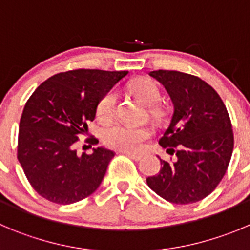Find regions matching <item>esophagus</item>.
Masks as SVG:
<instances>
[{"mask_svg": "<svg viewBox=\"0 0 250 250\" xmlns=\"http://www.w3.org/2000/svg\"><path fill=\"white\" fill-rule=\"evenodd\" d=\"M123 153H125L127 157H129L130 159H133V160H139L142 158V154L133 153V151H123Z\"/></svg>", "mask_w": 250, "mask_h": 250, "instance_id": "obj_1", "label": "esophagus"}]
</instances>
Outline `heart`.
<instances>
[{
    "label": "heart",
    "instance_id": "heart-1",
    "mask_svg": "<svg viewBox=\"0 0 250 250\" xmlns=\"http://www.w3.org/2000/svg\"><path fill=\"white\" fill-rule=\"evenodd\" d=\"M133 93L148 106H154L160 100L158 86L150 80H138L130 85ZM116 104V92L108 91L104 93L97 104V117L101 121H108L113 116ZM151 132L146 125H129V123H114L104 129V141L109 148L122 151H138L143 143L150 137Z\"/></svg>",
    "mask_w": 250,
    "mask_h": 250
}]
</instances>
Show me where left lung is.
Returning a JSON list of instances; mask_svg holds the SVG:
<instances>
[{
	"instance_id": "1",
	"label": "left lung",
	"mask_w": 250,
	"mask_h": 250,
	"mask_svg": "<svg viewBox=\"0 0 250 250\" xmlns=\"http://www.w3.org/2000/svg\"><path fill=\"white\" fill-rule=\"evenodd\" d=\"M174 112L159 144L176 159H160L162 169L146 178L155 193L172 204L188 205L208 196L227 171L233 153L232 123L220 95L197 76L157 70Z\"/></svg>"
}]
</instances>
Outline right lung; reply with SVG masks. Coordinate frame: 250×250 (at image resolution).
Wrapping results in <instances>:
<instances>
[{
    "instance_id": "obj_1",
    "label": "right lung",
    "mask_w": 250,
    "mask_h": 250,
    "mask_svg": "<svg viewBox=\"0 0 250 250\" xmlns=\"http://www.w3.org/2000/svg\"><path fill=\"white\" fill-rule=\"evenodd\" d=\"M128 71L79 69L59 72L25 104L18 133V162L32 188L54 204L69 205L97 190L114 153L93 148L78 155V136L96 117L100 100ZM88 146L97 144L87 138Z\"/></svg>"
}]
</instances>
